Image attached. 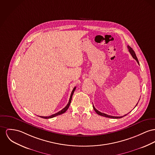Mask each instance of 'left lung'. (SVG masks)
<instances>
[{
  "label": "left lung",
  "instance_id": "8db88e82",
  "mask_svg": "<svg viewBox=\"0 0 155 155\" xmlns=\"http://www.w3.org/2000/svg\"><path fill=\"white\" fill-rule=\"evenodd\" d=\"M127 48H128V49H129V52H130V53L131 54V55L132 56V57L134 58V59L136 61V62H137V63L139 64V62L138 61V59H137V57H136V54H135V52H134V51L133 50V49L130 47V46H127ZM140 100V99H139ZM137 103L136 104V106H137ZM135 106V107H136ZM93 109H94V111L96 112V114H98L99 115H101V116H104V117H109V118H113V119H119V118H122V117H123L124 116H126L127 114H124V116H110V115H108V114H103V113H102V112H99V110H97L94 107V106L93 105Z\"/></svg>",
  "mask_w": 155,
  "mask_h": 155
}]
</instances>
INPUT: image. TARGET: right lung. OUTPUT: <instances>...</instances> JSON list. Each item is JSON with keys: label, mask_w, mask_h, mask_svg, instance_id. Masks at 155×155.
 I'll return each mask as SVG.
<instances>
[{"label": "right lung", "mask_w": 155, "mask_h": 155, "mask_svg": "<svg viewBox=\"0 0 155 155\" xmlns=\"http://www.w3.org/2000/svg\"><path fill=\"white\" fill-rule=\"evenodd\" d=\"M76 87H74V88H73V89L72 92V93H71V96H70V99H69V102L68 103V104L62 109L61 110V111H59V112H58V113H56V114H52V115H51V116H39V117H41V118H43V119H50V118H52V117H55V116H58V115H60V114H64L68 109V108H69V106H70V104L71 103V101H72V96L73 94V93H74V91H75V89H76Z\"/></svg>", "instance_id": "obj_1"}]
</instances>
